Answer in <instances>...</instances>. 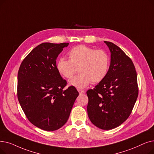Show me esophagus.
I'll use <instances>...</instances> for the list:
<instances>
[{
    "label": "esophagus",
    "mask_w": 154,
    "mask_h": 154,
    "mask_svg": "<svg viewBox=\"0 0 154 154\" xmlns=\"http://www.w3.org/2000/svg\"><path fill=\"white\" fill-rule=\"evenodd\" d=\"M78 91L79 92L80 94H83L85 93V91H82V90H81V89H78Z\"/></svg>",
    "instance_id": "1"
}]
</instances>
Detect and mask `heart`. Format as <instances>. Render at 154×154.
Here are the masks:
<instances>
[{"label": "heart", "mask_w": 154, "mask_h": 154, "mask_svg": "<svg viewBox=\"0 0 154 154\" xmlns=\"http://www.w3.org/2000/svg\"><path fill=\"white\" fill-rule=\"evenodd\" d=\"M69 60L58 59L56 68L60 74L70 79L78 70L79 74L70 79V85L82 89L91 82H101L108 74L110 58L108 53L103 50H96L85 45H78L68 52Z\"/></svg>", "instance_id": "heart-1"}]
</instances>
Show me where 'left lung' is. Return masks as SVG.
Here are the masks:
<instances>
[{"mask_svg": "<svg viewBox=\"0 0 154 154\" xmlns=\"http://www.w3.org/2000/svg\"><path fill=\"white\" fill-rule=\"evenodd\" d=\"M111 51L106 77L87 91L88 114L91 122L102 130L122 125L131 113L138 95L137 75L131 58L118 46L104 42Z\"/></svg>", "mask_w": 154, "mask_h": 154, "instance_id": "1", "label": "left lung"}]
</instances>
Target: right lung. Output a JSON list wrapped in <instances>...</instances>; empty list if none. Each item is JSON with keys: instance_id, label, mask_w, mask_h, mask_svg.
I'll list each match as a JSON object with an SVG mask.
<instances>
[{"instance_id": "right-lung-1", "label": "right lung", "mask_w": 154, "mask_h": 154, "mask_svg": "<svg viewBox=\"0 0 154 154\" xmlns=\"http://www.w3.org/2000/svg\"><path fill=\"white\" fill-rule=\"evenodd\" d=\"M69 43H43L23 60L17 74V98L29 121L45 131H55L67 122L79 92L56 68V60Z\"/></svg>"}]
</instances>
